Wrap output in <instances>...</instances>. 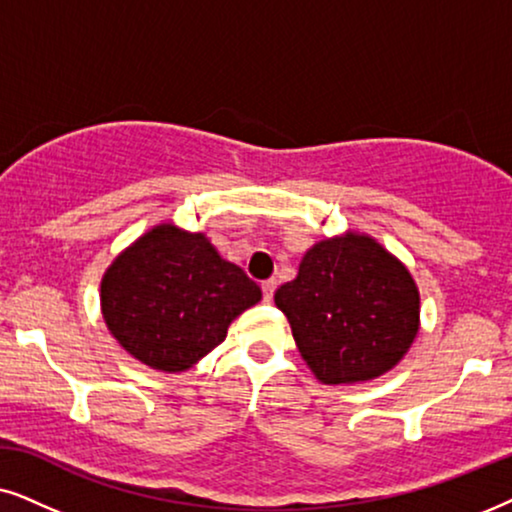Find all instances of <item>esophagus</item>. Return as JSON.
Here are the masks:
<instances>
[{
	"instance_id": "obj_1",
	"label": "esophagus",
	"mask_w": 512,
	"mask_h": 512,
	"mask_svg": "<svg viewBox=\"0 0 512 512\" xmlns=\"http://www.w3.org/2000/svg\"><path fill=\"white\" fill-rule=\"evenodd\" d=\"M274 290H276V281H274V278H269V281H262L264 302H271V299H274Z\"/></svg>"
}]
</instances>
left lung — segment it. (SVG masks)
<instances>
[{
	"label": "left lung",
	"mask_w": 512,
	"mask_h": 512,
	"mask_svg": "<svg viewBox=\"0 0 512 512\" xmlns=\"http://www.w3.org/2000/svg\"><path fill=\"white\" fill-rule=\"evenodd\" d=\"M274 302L323 384L379 377L403 360L419 332L410 271L372 236L353 231L313 245Z\"/></svg>",
	"instance_id": "1"
}]
</instances>
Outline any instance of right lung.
I'll return each instance as SVG.
<instances>
[{
  "mask_svg": "<svg viewBox=\"0 0 512 512\" xmlns=\"http://www.w3.org/2000/svg\"><path fill=\"white\" fill-rule=\"evenodd\" d=\"M262 290L222 260L206 234L159 224L109 264L100 283L102 318L140 363L185 372L227 337Z\"/></svg>",
  "mask_w": 512,
  "mask_h": 512,
  "instance_id": "obj_1",
  "label": "right lung"
}]
</instances>
